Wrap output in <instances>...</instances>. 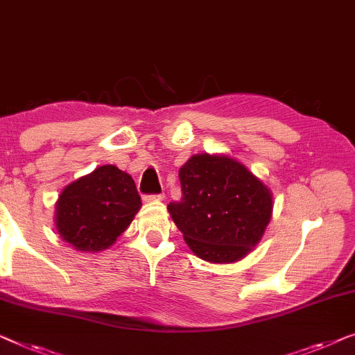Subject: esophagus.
<instances>
[{"label":"esophagus","instance_id":"obj_1","mask_svg":"<svg viewBox=\"0 0 355 355\" xmlns=\"http://www.w3.org/2000/svg\"><path fill=\"white\" fill-rule=\"evenodd\" d=\"M165 198V195L163 193H158V195H147L146 200L147 202H160V200Z\"/></svg>","mask_w":355,"mask_h":355}]
</instances>
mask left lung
<instances>
[{
    "label": "left lung",
    "instance_id": "left-lung-1",
    "mask_svg": "<svg viewBox=\"0 0 355 355\" xmlns=\"http://www.w3.org/2000/svg\"><path fill=\"white\" fill-rule=\"evenodd\" d=\"M182 198L168 211L189 248L208 263L245 258L259 243L272 216V192L227 155L190 157L179 169Z\"/></svg>",
    "mask_w": 355,
    "mask_h": 355
}]
</instances>
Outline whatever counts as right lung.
Segmentation results:
<instances>
[{"label":"right lung","mask_w":355,"mask_h":355,"mask_svg":"<svg viewBox=\"0 0 355 355\" xmlns=\"http://www.w3.org/2000/svg\"><path fill=\"white\" fill-rule=\"evenodd\" d=\"M142 207L130 174L114 165L94 169L67 186L55 203V229L78 251L107 250Z\"/></svg>","instance_id":"1"}]
</instances>
